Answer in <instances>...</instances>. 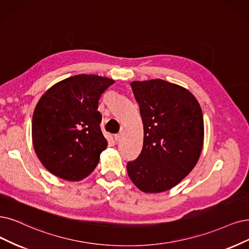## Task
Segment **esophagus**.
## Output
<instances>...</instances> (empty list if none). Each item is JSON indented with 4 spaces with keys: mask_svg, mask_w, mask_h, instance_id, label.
<instances>
[{
    "mask_svg": "<svg viewBox=\"0 0 249 249\" xmlns=\"http://www.w3.org/2000/svg\"><path fill=\"white\" fill-rule=\"evenodd\" d=\"M122 136H123V133H122V132H119V133L115 134V141H116V142H119V141H121V139H122Z\"/></svg>",
    "mask_w": 249,
    "mask_h": 249,
    "instance_id": "34e87169",
    "label": "esophagus"
}]
</instances>
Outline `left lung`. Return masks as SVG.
I'll return each instance as SVG.
<instances>
[{"mask_svg": "<svg viewBox=\"0 0 249 249\" xmlns=\"http://www.w3.org/2000/svg\"><path fill=\"white\" fill-rule=\"evenodd\" d=\"M140 105L143 145L127 172L144 193L167 191L185 178L197 164L203 146L202 109L189 90L161 79L133 81Z\"/></svg>", "mask_w": 249, "mask_h": 249, "instance_id": "8db88e82", "label": "left lung"}]
</instances>
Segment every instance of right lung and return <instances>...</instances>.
Wrapping results in <instances>:
<instances>
[{
	"label": "right lung",
	"instance_id": "add662e5",
	"mask_svg": "<svg viewBox=\"0 0 249 249\" xmlns=\"http://www.w3.org/2000/svg\"><path fill=\"white\" fill-rule=\"evenodd\" d=\"M114 80L77 75L45 92L33 115L36 156L54 176L71 181L88 177L107 142L100 129L98 100Z\"/></svg>",
	"mask_w": 249,
	"mask_h": 249
}]
</instances>
